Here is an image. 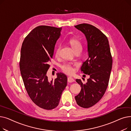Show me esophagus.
<instances>
[{
	"label": "esophagus",
	"mask_w": 131,
	"mask_h": 131,
	"mask_svg": "<svg viewBox=\"0 0 131 131\" xmlns=\"http://www.w3.org/2000/svg\"><path fill=\"white\" fill-rule=\"evenodd\" d=\"M67 81H68V82H70V83H72V82H74L75 81H74V80L72 78H71V77H68V78H67Z\"/></svg>",
	"instance_id": "obj_1"
}]
</instances>
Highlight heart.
<instances>
[{"mask_svg": "<svg viewBox=\"0 0 131 131\" xmlns=\"http://www.w3.org/2000/svg\"><path fill=\"white\" fill-rule=\"evenodd\" d=\"M70 43L72 47L73 48V49L75 51V50H77L79 48H82V46L81 43L80 42V41L76 39H71L70 40ZM60 49V46H59L56 50V52H55V54H56V56H58V55L59 54V51ZM74 64H73L72 63H64V64L62 65L61 66V68L62 71H63L64 72L67 74H72L74 71H75V68L74 67Z\"/></svg>", "mask_w": 131, "mask_h": 131, "instance_id": "1", "label": "heart"}]
</instances>
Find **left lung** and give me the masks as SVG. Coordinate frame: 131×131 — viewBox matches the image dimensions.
<instances>
[{
	"mask_svg": "<svg viewBox=\"0 0 131 131\" xmlns=\"http://www.w3.org/2000/svg\"><path fill=\"white\" fill-rule=\"evenodd\" d=\"M75 27L84 34L87 41L88 58L83 63L81 70L90 77L85 83L80 79L76 80L81 90L75 99L79 106L88 108L97 104L104 95L109 83L113 60L108 40L100 30L85 23Z\"/></svg>",
	"mask_w": 131,
	"mask_h": 131,
	"instance_id": "8db88e82",
	"label": "left lung"
}]
</instances>
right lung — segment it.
I'll return each mask as SVG.
<instances>
[{"instance_id": "add662e5", "label": "right lung", "mask_w": 131, "mask_h": 131, "mask_svg": "<svg viewBox=\"0 0 131 131\" xmlns=\"http://www.w3.org/2000/svg\"><path fill=\"white\" fill-rule=\"evenodd\" d=\"M61 28L41 25L24 39L20 50L19 67L26 90L39 107L51 110L57 107L67 86V78L62 73L48 80L47 72Z\"/></svg>"}]
</instances>
